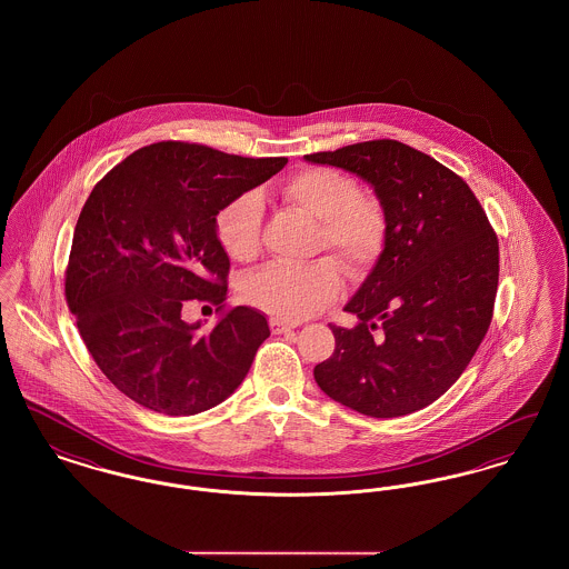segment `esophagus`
<instances>
[{"label":"esophagus","instance_id":"1","mask_svg":"<svg viewBox=\"0 0 569 569\" xmlns=\"http://www.w3.org/2000/svg\"><path fill=\"white\" fill-rule=\"evenodd\" d=\"M298 322H290V320H283V318H271V330L274 335H281V332H288L292 328H297Z\"/></svg>","mask_w":569,"mask_h":569}]
</instances>
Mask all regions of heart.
<instances>
[{
    "mask_svg": "<svg viewBox=\"0 0 569 569\" xmlns=\"http://www.w3.org/2000/svg\"><path fill=\"white\" fill-rule=\"evenodd\" d=\"M286 198L302 213L320 221V244L352 272L376 262L386 241V217L373 198L360 193L352 177L332 168H309L295 174ZM264 200L256 190L226 202L216 216L217 241L234 260H251L260 251ZM339 269L320 260L313 264L272 262L244 279L243 295L272 316L298 320L343 295Z\"/></svg>",
    "mask_w": 569,
    "mask_h": 569,
    "instance_id": "obj_1",
    "label": "heart"
}]
</instances>
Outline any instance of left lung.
Returning <instances> with one entry per match:
<instances>
[{"label":"left lung","instance_id":"8db88e82","mask_svg":"<svg viewBox=\"0 0 569 569\" xmlns=\"http://www.w3.org/2000/svg\"><path fill=\"white\" fill-rule=\"evenodd\" d=\"M367 181L386 217L378 262L332 326L335 352L313 378L371 418L437 401L465 371L492 320L499 244L487 213L450 168L399 140L305 156Z\"/></svg>","mask_w":569,"mask_h":569}]
</instances>
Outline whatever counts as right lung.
I'll use <instances>...</instances> for the list:
<instances>
[{
	"label": "right lung",
	"mask_w": 569,
	"mask_h": 569,
	"mask_svg": "<svg viewBox=\"0 0 569 569\" xmlns=\"http://www.w3.org/2000/svg\"><path fill=\"white\" fill-rule=\"evenodd\" d=\"M286 163L166 140L128 156L89 193L66 300L96 365L138 406L193 416L241 386L271 335L267 318L234 307L202 335L181 313L193 302L221 309L230 260L216 216Z\"/></svg>",
	"instance_id": "right-lung-1"
}]
</instances>
